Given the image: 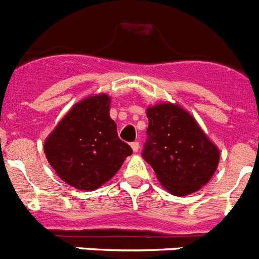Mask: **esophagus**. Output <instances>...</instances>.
I'll use <instances>...</instances> for the list:
<instances>
[{"mask_svg": "<svg viewBox=\"0 0 259 259\" xmlns=\"http://www.w3.org/2000/svg\"><path fill=\"white\" fill-rule=\"evenodd\" d=\"M131 148H132V150L136 153V152H139V149H140V145H139V143H137V141H135V143L131 144Z\"/></svg>", "mask_w": 259, "mask_h": 259, "instance_id": "esophagus-1", "label": "esophagus"}]
</instances>
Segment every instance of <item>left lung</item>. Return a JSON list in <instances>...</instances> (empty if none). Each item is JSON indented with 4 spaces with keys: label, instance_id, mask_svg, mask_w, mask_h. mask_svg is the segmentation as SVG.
Masks as SVG:
<instances>
[{
    "label": "left lung",
    "instance_id": "8db88e82",
    "mask_svg": "<svg viewBox=\"0 0 259 259\" xmlns=\"http://www.w3.org/2000/svg\"><path fill=\"white\" fill-rule=\"evenodd\" d=\"M149 120L143 157L158 182L174 196H188L206 185L218 168L221 150L188 110L172 102L146 109Z\"/></svg>",
    "mask_w": 259,
    "mask_h": 259
}]
</instances>
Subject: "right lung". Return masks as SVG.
I'll return each mask as SVG.
<instances>
[{
	"instance_id": "obj_1",
	"label": "right lung",
	"mask_w": 259,
	"mask_h": 259,
	"mask_svg": "<svg viewBox=\"0 0 259 259\" xmlns=\"http://www.w3.org/2000/svg\"><path fill=\"white\" fill-rule=\"evenodd\" d=\"M111 97L89 95L71 107L44 141L48 162L66 184L95 191L122 167L131 146L119 140L110 118Z\"/></svg>"
}]
</instances>
